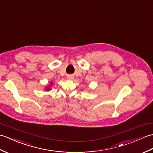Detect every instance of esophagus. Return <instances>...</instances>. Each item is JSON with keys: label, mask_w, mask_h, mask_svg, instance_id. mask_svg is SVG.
Wrapping results in <instances>:
<instances>
[{"label": "esophagus", "mask_w": 153, "mask_h": 153, "mask_svg": "<svg viewBox=\"0 0 153 153\" xmlns=\"http://www.w3.org/2000/svg\"><path fill=\"white\" fill-rule=\"evenodd\" d=\"M67 79H69V80H72V79H73V76H71V75H69V76H68Z\"/></svg>", "instance_id": "esophagus-1"}]
</instances>
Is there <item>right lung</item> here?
I'll use <instances>...</instances> for the list:
<instances>
[{"label":"right lung","mask_w":153,"mask_h":153,"mask_svg":"<svg viewBox=\"0 0 153 153\" xmlns=\"http://www.w3.org/2000/svg\"><path fill=\"white\" fill-rule=\"evenodd\" d=\"M46 90H47V91H49L50 90V88L48 86V87H46Z\"/></svg>","instance_id":"obj_1"}]
</instances>
